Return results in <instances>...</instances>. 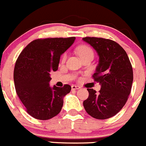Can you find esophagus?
I'll list each match as a JSON object with an SVG mask.
<instances>
[{
	"mask_svg": "<svg viewBox=\"0 0 146 146\" xmlns=\"http://www.w3.org/2000/svg\"><path fill=\"white\" fill-rule=\"evenodd\" d=\"M81 87L79 86H78V85H72L71 86L72 90H77V89H79Z\"/></svg>",
	"mask_w": 146,
	"mask_h": 146,
	"instance_id": "1",
	"label": "esophagus"
}]
</instances>
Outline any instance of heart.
I'll use <instances>...</instances> for the list:
<instances>
[{
	"instance_id": "heart-1",
	"label": "heart",
	"mask_w": 146,
	"mask_h": 146,
	"mask_svg": "<svg viewBox=\"0 0 146 146\" xmlns=\"http://www.w3.org/2000/svg\"><path fill=\"white\" fill-rule=\"evenodd\" d=\"M77 53L79 55V57H81V59L84 58L85 57H87L89 55H92L93 56V51L91 48L88 46L86 45H81L80 46H78L77 48ZM67 57V54H64L62 55V57L61 61L63 62L65 61Z\"/></svg>"
}]
</instances>
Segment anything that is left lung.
Listing matches in <instances>:
<instances>
[{
  "label": "left lung",
  "mask_w": 146,
  "mask_h": 146,
  "mask_svg": "<svg viewBox=\"0 0 146 146\" xmlns=\"http://www.w3.org/2000/svg\"><path fill=\"white\" fill-rule=\"evenodd\" d=\"M99 56V64L93 78L101 85L97 93L87 89L89 97L83 105L89 115L97 119H107L118 113L126 104L133 81V70L127 52L110 39L85 37Z\"/></svg>",
  "instance_id": "8db88e82"
}]
</instances>
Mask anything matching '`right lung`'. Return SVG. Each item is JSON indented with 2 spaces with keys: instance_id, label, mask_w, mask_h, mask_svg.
Wrapping results in <instances>:
<instances>
[{
  "instance_id": "add662e5",
  "label": "right lung",
  "mask_w": 146,
  "mask_h": 146,
  "mask_svg": "<svg viewBox=\"0 0 146 146\" xmlns=\"http://www.w3.org/2000/svg\"><path fill=\"white\" fill-rule=\"evenodd\" d=\"M75 37L36 39L22 50L16 62L14 81L18 97L27 113L48 120L61 111L63 98L71 90L49 86L50 73L58 69L60 56L73 44Z\"/></svg>"
}]
</instances>
